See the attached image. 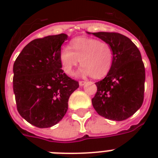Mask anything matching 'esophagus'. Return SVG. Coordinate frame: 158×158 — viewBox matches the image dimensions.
Here are the masks:
<instances>
[{
    "instance_id": "34e87169",
    "label": "esophagus",
    "mask_w": 158,
    "mask_h": 158,
    "mask_svg": "<svg viewBox=\"0 0 158 158\" xmlns=\"http://www.w3.org/2000/svg\"><path fill=\"white\" fill-rule=\"evenodd\" d=\"M86 84H87L86 82H84V81H79V86H84V85H85Z\"/></svg>"
}]
</instances>
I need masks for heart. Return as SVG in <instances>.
I'll list each match as a JSON object with an SVG mask.
<instances>
[{"instance_id":"obj_1","label":"heart","mask_w":158,"mask_h":158,"mask_svg":"<svg viewBox=\"0 0 158 158\" xmlns=\"http://www.w3.org/2000/svg\"><path fill=\"white\" fill-rule=\"evenodd\" d=\"M70 48L60 51V60L64 72L74 74V68L80 62L79 73L94 79H101L110 70L113 60V51L109 43L86 37H78L70 42ZM72 51H71V50Z\"/></svg>"}]
</instances>
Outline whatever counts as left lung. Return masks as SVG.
<instances>
[{"label":"left lung","instance_id":"obj_1","mask_svg":"<svg viewBox=\"0 0 158 158\" xmlns=\"http://www.w3.org/2000/svg\"><path fill=\"white\" fill-rule=\"evenodd\" d=\"M113 51L112 64L106 76L95 83L98 88L92 103L98 115L108 120H126L143 102L145 68L139 50L125 36L117 33H89Z\"/></svg>","mask_w":158,"mask_h":158}]
</instances>
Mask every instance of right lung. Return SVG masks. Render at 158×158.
<instances>
[{
    "label": "right lung",
    "instance_id": "1",
    "mask_svg": "<svg viewBox=\"0 0 158 158\" xmlns=\"http://www.w3.org/2000/svg\"><path fill=\"white\" fill-rule=\"evenodd\" d=\"M65 33L34 39L14 63L13 89L19 115L38 128L56 125L68 110L79 82L67 76L60 60Z\"/></svg>",
    "mask_w": 158,
    "mask_h": 158
}]
</instances>
